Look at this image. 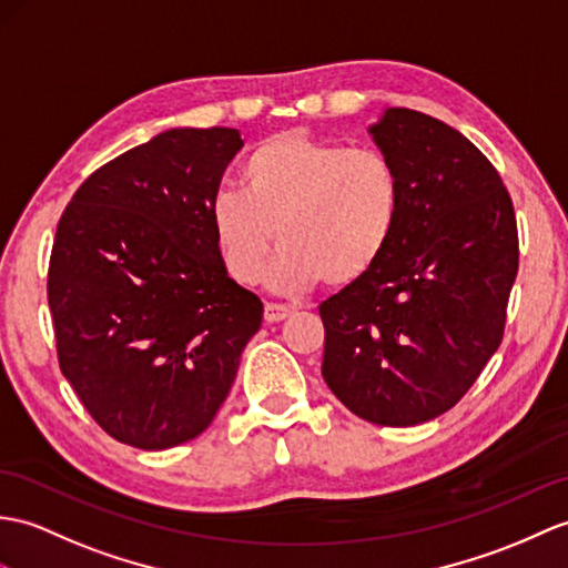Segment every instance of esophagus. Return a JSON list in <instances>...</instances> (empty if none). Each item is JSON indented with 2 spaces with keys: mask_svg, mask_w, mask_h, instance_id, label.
<instances>
[{
  "mask_svg": "<svg viewBox=\"0 0 568 568\" xmlns=\"http://www.w3.org/2000/svg\"><path fill=\"white\" fill-rule=\"evenodd\" d=\"M293 312L295 310L290 305H275V302H266V310H263V320H266L268 324H278V322L287 320V316Z\"/></svg>",
  "mask_w": 568,
  "mask_h": 568,
  "instance_id": "34e87169",
  "label": "esophagus"
}]
</instances>
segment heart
<instances>
[{"label": "heart", "instance_id": "obj_1", "mask_svg": "<svg viewBox=\"0 0 568 568\" xmlns=\"http://www.w3.org/2000/svg\"><path fill=\"white\" fill-rule=\"evenodd\" d=\"M240 186L210 207L224 266L240 283H256L278 240L271 285L285 293L365 278L402 213L399 174L385 154L300 130L258 142L242 162Z\"/></svg>", "mask_w": 568, "mask_h": 568}]
</instances>
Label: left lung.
I'll list each match as a JSON object with an SVG mask.
<instances>
[{
  "label": "left lung",
  "instance_id": "8db88e82",
  "mask_svg": "<svg viewBox=\"0 0 568 568\" xmlns=\"http://www.w3.org/2000/svg\"><path fill=\"white\" fill-rule=\"evenodd\" d=\"M399 174L402 213L385 256L322 302V375L377 426L445 414L504 338L518 227L491 162L443 121L385 109L367 125Z\"/></svg>",
  "mask_w": 568,
  "mask_h": 568
}]
</instances>
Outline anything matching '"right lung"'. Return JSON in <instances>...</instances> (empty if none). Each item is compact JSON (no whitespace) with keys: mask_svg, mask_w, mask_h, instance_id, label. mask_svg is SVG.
I'll use <instances>...</instances> for the list:
<instances>
[{"mask_svg":"<svg viewBox=\"0 0 568 568\" xmlns=\"http://www.w3.org/2000/svg\"><path fill=\"white\" fill-rule=\"evenodd\" d=\"M234 128H171L91 174L48 271L60 371L97 424L140 450L201 435L263 320L215 242L210 207Z\"/></svg>","mask_w":568,"mask_h":568,"instance_id":"obj_1","label":"right lung"}]
</instances>
